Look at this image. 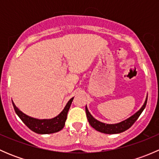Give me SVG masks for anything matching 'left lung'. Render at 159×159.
I'll use <instances>...</instances> for the list:
<instances>
[{
  "mask_svg": "<svg viewBox=\"0 0 159 159\" xmlns=\"http://www.w3.org/2000/svg\"><path fill=\"white\" fill-rule=\"evenodd\" d=\"M147 99H148V97H147L143 106L142 107V108H141L137 113L134 114L133 116L128 118L125 121H122V122L121 123H118V124L107 125L105 124V123L100 122V121H98V120L94 119V118H93L92 115L90 114L89 110H88L87 107H85L86 115H87V118L88 120H89V124L91 125V127L94 128V129L97 130V131L102 133H105V134H118V133H121L126 131V130L129 129V128H131V126H132V125L135 122L136 120L139 118V117L140 116L142 112L143 111L144 109H145L147 104Z\"/></svg>",
  "mask_w": 159,
  "mask_h": 159,
  "instance_id": "obj_1",
  "label": "left lung"
}]
</instances>
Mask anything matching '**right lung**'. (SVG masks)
I'll use <instances>...</instances> for the list:
<instances>
[{"label": "right lung", "instance_id": "obj_1", "mask_svg": "<svg viewBox=\"0 0 159 159\" xmlns=\"http://www.w3.org/2000/svg\"><path fill=\"white\" fill-rule=\"evenodd\" d=\"M73 98H70L65 108H64V110L57 117L52 118V119L39 120L30 118V117L24 114L22 111H20L15 106L13 102L12 104L16 114L18 115L21 121L26 125L27 127L29 128L31 131H33L35 133H38V134H51V133L57 132L64 128L65 121L67 119L68 110H69L70 105H71Z\"/></svg>", "mask_w": 159, "mask_h": 159}]
</instances>
